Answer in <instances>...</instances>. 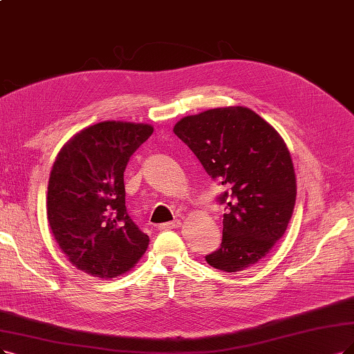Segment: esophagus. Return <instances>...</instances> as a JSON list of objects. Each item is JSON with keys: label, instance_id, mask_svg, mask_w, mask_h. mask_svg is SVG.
<instances>
[{"label": "esophagus", "instance_id": "esophagus-1", "mask_svg": "<svg viewBox=\"0 0 354 354\" xmlns=\"http://www.w3.org/2000/svg\"><path fill=\"white\" fill-rule=\"evenodd\" d=\"M179 226H180V221L174 220V221H167V223H162L159 226V230H174V229H178Z\"/></svg>", "mask_w": 354, "mask_h": 354}]
</instances>
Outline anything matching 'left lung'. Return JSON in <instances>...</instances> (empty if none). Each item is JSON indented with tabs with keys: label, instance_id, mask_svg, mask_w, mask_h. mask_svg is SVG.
<instances>
[{
	"label": "left lung",
	"instance_id": "1",
	"mask_svg": "<svg viewBox=\"0 0 354 354\" xmlns=\"http://www.w3.org/2000/svg\"><path fill=\"white\" fill-rule=\"evenodd\" d=\"M174 133L226 188L217 197L226 204L223 238L205 261L226 272L252 267L283 236L295 208L296 178L284 141L263 118L242 106L185 116Z\"/></svg>",
	"mask_w": 354,
	"mask_h": 354
}]
</instances>
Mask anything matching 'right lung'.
Here are the masks:
<instances>
[{
	"label": "right lung",
	"instance_id": "obj_1",
	"mask_svg": "<svg viewBox=\"0 0 354 354\" xmlns=\"http://www.w3.org/2000/svg\"><path fill=\"white\" fill-rule=\"evenodd\" d=\"M153 127L104 121L74 136L58 153L48 184V221L78 270L118 277L149 246L125 207V167Z\"/></svg>",
	"mask_w": 354,
	"mask_h": 354
}]
</instances>
